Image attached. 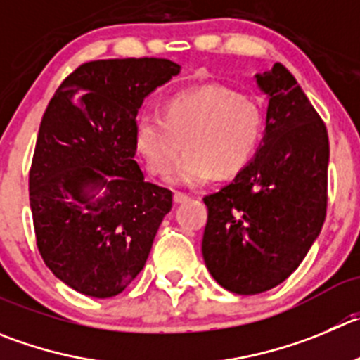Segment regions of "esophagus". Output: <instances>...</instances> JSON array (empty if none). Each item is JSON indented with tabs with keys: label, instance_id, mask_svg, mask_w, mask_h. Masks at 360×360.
<instances>
[{
	"label": "esophagus",
	"instance_id": "1",
	"mask_svg": "<svg viewBox=\"0 0 360 360\" xmlns=\"http://www.w3.org/2000/svg\"><path fill=\"white\" fill-rule=\"evenodd\" d=\"M186 200H190V195H186V193H181V191H176V193H174V202L176 204H183L186 202Z\"/></svg>",
	"mask_w": 360,
	"mask_h": 360
}]
</instances>
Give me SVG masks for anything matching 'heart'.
I'll return each instance as SVG.
<instances>
[{
	"mask_svg": "<svg viewBox=\"0 0 360 360\" xmlns=\"http://www.w3.org/2000/svg\"><path fill=\"white\" fill-rule=\"evenodd\" d=\"M263 129L264 115L256 101L210 83L170 97L163 115L142 113L134 120L133 142L154 176L170 172V183L199 186L213 176L231 179L243 172ZM183 141L187 154L173 169Z\"/></svg>",
	"mask_w": 360,
	"mask_h": 360,
	"instance_id": "b5f03b06",
	"label": "heart"
}]
</instances>
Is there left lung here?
Here are the masks:
<instances>
[{
	"mask_svg": "<svg viewBox=\"0 0 360 360\" xmlns=\"http://www.w3.org/2000/svg\"><path fill=\"white\" fill-rule=\"evenodd\" d=\"M268 97L256 156L227 186L204 197L202 256L211 277L236 295L286 281L327 214L328 134L293 74L275 63L256 74Z\"/></svg>",
	"mask_w": 360,
	"mask_h": 360,
	"instance_id": "left-lung-1",
	"label": "left lung"
}]
</instances>
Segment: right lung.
<instances>
[{
	"label": "right lung",
	"instance_id": "1",
	"mask_svg": "<svg viewBox=\"0 0 360 360\" xmlns=\"http://www.w3.org/2000/svg\"><path fill=\"white\" fill-rule=\"evenodd\" d=\"M179 70L165 58L83 63L44 112L30 170L37 247L78 293L115 297L146 266L172 191L143 179L133 127L143 99Z\"/></svg>",
	"mask_w": 360,
	"mask_h": 360
}]
</instances>
